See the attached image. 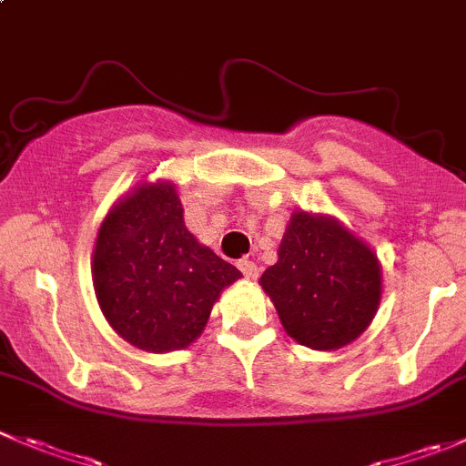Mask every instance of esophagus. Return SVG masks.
Listing matches in <instances>:
<instances>
[{
  "mask_svg": "<svg viewBox=\"0 0 466 466\" xmlns=\"http://www.w3.org/2000/svg\"><path fill=\"white\" fill-rule=\"evenodd\" d=\"M238 270H241L243 275H246L248 279H255L257 275H259V268H257V264L255 261H250V259H241L238 261Z\"/></svg>",
  "mask_w": 466,
  "mask_h": 466,
  "instance_id": "obj_1",
  "label": "esophagus"
}]
</instances>
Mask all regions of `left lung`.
<instances>
[{
  "mask_svg": "<svg viewBox=\"0 0 466 466\" xmlns=\"http://www.w3.org/2000/svg\"><path fill=\"white\" fill-rule=\"evenodd\" d=\"M291 339L314 350H337L371 325L382 296L376 252L329 216L296 211L278 264L259 279Z\"/></svg>",
  "mask_w": 466,
  "mask_h": 466,
  "instance_id": "left-lung-1",
  "label": "left lung"
}]
</instances>
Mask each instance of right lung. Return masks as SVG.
Instances as JSON below:
<instances>
[{"label":"right lung","instance_id":"obj_1","mask_svg":"<svg viewBox=\"0 0 466 466\" xmlns=\"http://www.w3.org/2000/svg\"><path fill=\"white\" fill-rule=\"evenodd\" d=\"M237 266L198 243L170 182L138 184L113 205L93 250L102 314L125 341L170 353L196 341Z\"/></svg>","mask_w":466,"mask_h":466}]
</instances>
